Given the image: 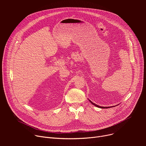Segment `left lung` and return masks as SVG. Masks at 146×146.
I'll return each mask as SVG.
<instances>
[{
  "label": "left lung",
  "instance_id": "8db88e82",
  "mask_svg": "<svg viewBox=\"0 0 146 146\" xmlns=\"http://www.w3.org/2000/svg\"><path fill=\"white\" fill-rule=\"evenodd\" d=\"M90 102L92 104V105H94V106H96V107H98V108H101V109H107V108H111V107H102V106H98V105H96V104H95L94 103H93V102H92L90 100Z\"/></svg>",
  "mask_w": 146,
  "mask_h": 146
}]
</instances>
